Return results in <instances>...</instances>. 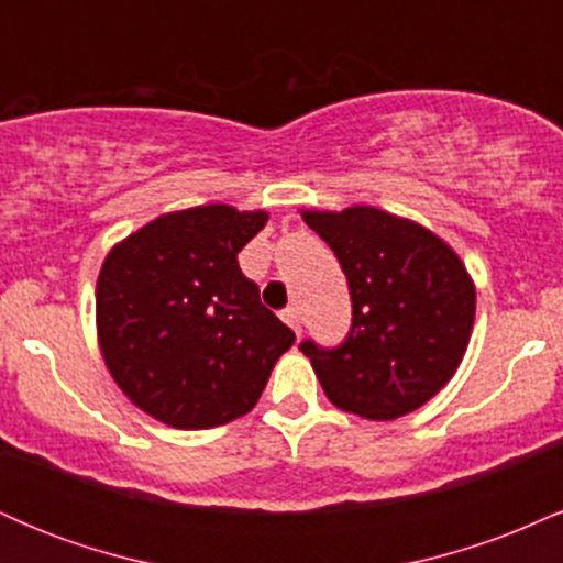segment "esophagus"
Returning <instances> with one entry per match:
<instances>
[{"instance_id": "34e87169", "label": "esophagus", "mask_w": 563, "mask_h": 563, "mask_svg": "<svg viewBox=\"0 0 563 563\" xmlns=\"http://www.w3.org/2000/svg\"><path fill=\"white\" fill-rule=\"evenodd\" d=\"M283 320H286L296 333H301V312H299V307L283 309Z\"/></svg>"}]
</instances>
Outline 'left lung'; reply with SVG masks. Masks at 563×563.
I'll use <instances>...</instances> for the list:
<instances>
[{"instance_id":"1","label":"left lung","mask_w":563,"mask_h":563,"mask_svg":"<svg viewBox=\"0 0 563 563\" xmlns=\"http://www.w3.org/2000/svg\"><path fill=\"white\" fill-rule=\"evenodd\" d=\"M301 219L339 256L352 294L344 344H301L322 391L365 421L416 412L468 349L476 286L466 264L437 232L376 206L301 209Z\"/></svg>"}]
</instances>
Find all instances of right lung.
Segmentation results:
<instances>
[{
  "mask_svg": "<svg viewBox=\"0 0 563 563\" xmlns=\"http://www.w3.org/2000/svg\"><path fill=\"white\" fill-rule=\"evenodd\" d=\"M269 211L206 203L121 238L97 275V344L134 407L179 431L254 410L296 335L260 301L238 251Z\"/></svg>",
  "mask_w": 563,
  "mask_h": 563,
  "instance_id": "obj_1",
  "label": "right lung"
}]
</instances>
